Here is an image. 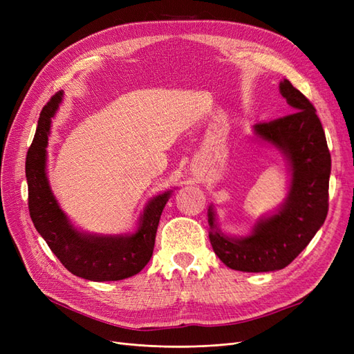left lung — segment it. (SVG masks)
Returning <instances> with one entry per match:
<instances>
[{
	"label": "left lung",
	"instance_id": "8db88e82",
	"mask_svg": "<svg viewBox=\"0 0 354 354\" xmlns=\"http://www.w3.org/2000/svg\"><path fill=\"white\" fill-rule=\"evenodd\" d=\"M281 94L292 113L254 125L261 140L276 146L291 167V185L285 202L272 216L257 221L243 238L226 236L216 226V214L208 209L209 242L218 259L233 270L273 272L292 263L328 214L330 153L315 106L288 80Z\"/></svg>",
	"mask_w": 354,
	"mask_h": 354
}]
</instances>
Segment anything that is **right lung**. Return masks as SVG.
I'll list each match as a JSON object with an SVG mask.
<instances>
[{
    "label": "right lung",
    "mask_w": 354,
    "mask_h": 354,
    "mask_svg": "<svg viewBox=\"0 0 354 354\" xmlns=\"http://www.w3.org/2000/svg\"><path fill=\"white\" fill-rule=\"evenodd\" d=\"M62 95V91L56 93L42 108L35 137L26 155L28 207L32 223L72 274L94 282L127 279L137 274L151 260L160 214L171 190L147 202L138 227L131 234L99 236L75 229L53 195L46 171L51 118L59 109Z\"/></svg>",
    "instance_id": "right-lung-1"
}]
</instances>
